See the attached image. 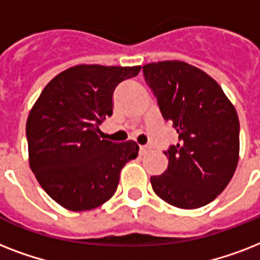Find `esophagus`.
Returning <instances> with one entry per match:
<instances>
[{"label":"esophagus","mask_w":260,"mask_h":260,"mask_svg":"<svg viewBox=\"0 0 260 260\" xmlns=\"http://www.w3.org/2000/svg\"><path fill=\"white\" fill-rule=\"evenodd\" d=\"M148 152H150V148H148V147L147 146H140V150H139V154L142 155H146V154H148Z\"/></svg>","instance_id":"obj_1"}]
</instances>
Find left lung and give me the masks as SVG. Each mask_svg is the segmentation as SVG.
Segmentation results:
<instances>
[{
  "label": "left lung",
  "instance_id": "8db88e82",
  "mask_svg": "<svg viewBox=\"0 0 260 260\" xmlns=\"http://www.w3.org/2000/svg\"><path fill=\"white\" fill-rule=\"evenodd\" d=\"M143 73L163 118L178 134L177 146L163 152L166 171L151 177L152 189L175 208L205 206L225 189L238 166V112L221 86L189 63H148Z\"/></svg>",
  "mask_w": 260,
  "mask_h": 260
}]
</instances>
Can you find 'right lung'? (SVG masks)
I'll return each instance as SVG.
<instances>
[{
    "label": "right lung",
    "mask_w": 260,
    "mask_h": 260,
    "mask_svg": "<svg viewBox=\"0 0 260 260\" xmlns=\"http://www.w3.org/2000/svg\"><path fill=\"white\" fill-rule=\"evenodd\" d=\"M142 66L77 64L47 83L26 120L28 159L46 193L73 212L91 210L112 198L120 171L136 159L138 143L98 136L113 113V91Z\"/></svg>",
    "instance_id": "obj_1"
}]
</instances>
